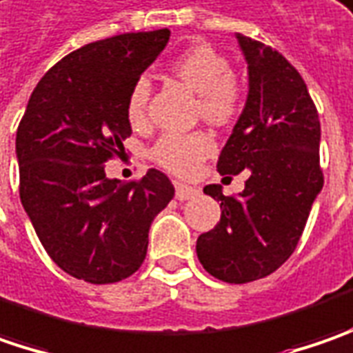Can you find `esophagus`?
Returning <instances> with one entry per match:
<instances>
[{
  "label": "esophagus",
  "instance_id": "34e87169",
  "mask_svg": "<svg viewBox=\"0 0 353 353\" xmlns=\"http://www.w3.org/2000/svg\"><path fill=\"white\" fill-rule=\"evenodd\" d=\"M199 195V190L197 188H192V185H185V183H177L176 185V197L179 201H188V199H193Z\"/></svg>",
  "mask_w": 353,
  "mask_h": 353
}]
</instances>
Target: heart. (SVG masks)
I'll return each instance as SVG.
<instances>
[{
    "instance_id": "b5f03b06",
    "label": "heart",
    "mask_w": 353,
    "mask_h": 353,
    "mask_svg": "<svg viewBox=\"0 0 353 353\" xmlns=\"http://www.w3.org/2000/svg\"><path fill=\"white\" fill-rule=\"evenodd\" d=\"M172 72L197 94L199 114L211 124H227L237 114L243 86L231 72L229 61L217 49L205 43H197L181 53L172 63ZM152 85L146 77H140L130 88L126 100V114L130 122H142L146 114L148 99ZM213 152V140L203 132L163 134L152 148V158L161 168L188 176Z\"/></svg>"
}]
</instances>
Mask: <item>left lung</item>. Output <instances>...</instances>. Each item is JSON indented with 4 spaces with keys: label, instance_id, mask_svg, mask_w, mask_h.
Returning <instances> with one entry per match:
<instances>
[{
    "label": "left lung",
    "instance_id": "obj_1",
    "mask_svg": "<svg viewBox=\"0 0 353 353\" xmlns=\"http://www.w3.org/2000/svg\"><path fill=\"white\" fill-rule=\"evenodd\" d=\"M235 39L249 94L217 170L249 177L237 197L223 195L221 185L203 188L221 201V219L199 235L195 251L209 274L243 284L268 276L294 253L324 177L320 120L299 70L265 43L241 33Z\"/></svg>",
    "mask_w": 353,
    "mask_h": 353
}]
</instances>
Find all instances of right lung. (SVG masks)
<instances>
[{"label":"right lung","mask_w":353,"mask_h":353,"mask_svg":"<svg viewBox=\"0 0 353 353\" xmlns=\"http://www.w3.org/2000/svg\"><path fill=\"white\" fill-rule=\"evenodd\" d=\"M170 29L88 43L35 86L17 128L19 195L41 245L67 274L110 284L144 263L154 217L174 197L158 170L140 181L106 177L132 134L126 100L158 59Z\"/></svg>","instance_id":"1"}]
</instances>
